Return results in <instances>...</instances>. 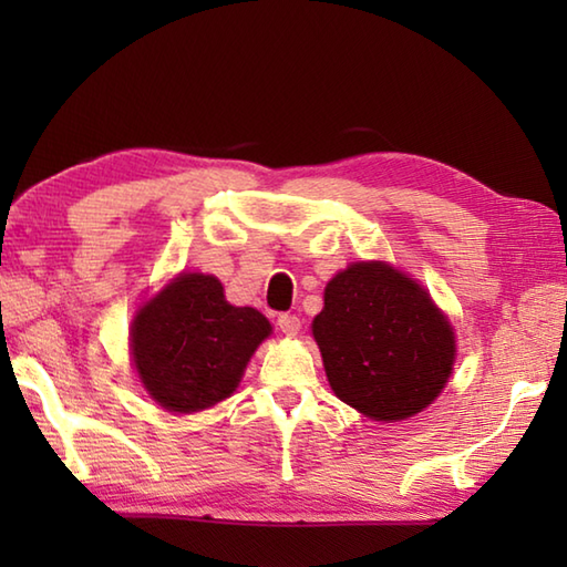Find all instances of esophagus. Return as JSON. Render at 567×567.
<instances>
[{
    "mask_svg": "<svg viewBox=\"0 0 567 567\" xmlns=\"http://www.w3.org/2000/svg\"><path fill=\"white\" fill-rule=\"evenodd\" d=\"M277 327H280V331L287 336H297L299 327H302V321H299L297 315H280L277 317Z\"/></svg>",
    "mask_w": 567,
    "mask_h": 567,
    "instance_id": "34e87169",
    "label": "esophagus"
}]
</instances>
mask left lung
Listing matches in <instances>:
<instances>
[{"label":"left lung","mask_w":567,"mask_h":567,"mask_svg":"<svg viewBox=\"0 0 567 567\" xmlns=\"http://www.w3.org/2000/svg\"><path fill=\"white\" fill-rule=\"evenodd\" d=\"M311 331L336 396L370 419L419 414L451 378V323L424 287L384 262L336 275Z\"/></svg>","instance_id":"8db88e82"}]
</instances>
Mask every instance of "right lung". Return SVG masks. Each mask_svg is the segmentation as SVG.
Masks as SVG:
<instances>
[{
  "label": "right lung",
  "instance_id": "1",
  "mask_svg": "<svg viewBox=\"0 0 567 567\" xmlns=\"http://www.w3.org/2000/svg\"><path fill=\"white\" fill-rule=\"evenodd\" d=\"M270 323L226 302L212 275H179L138 311L131 353L143 388L167 412H199L236 390Z\"/></svg>",
  "mask_w": 567,
  "mask_h": 567
}]
</instances>
